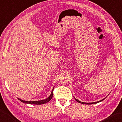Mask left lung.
Here are the masks:
<instances>
[{
    "label": "left lung",
    "instance_id": "left-lung-1",
    "mask_svg": "<svg viewBox=\"0 0 122 122\" xmlns=\"http://www.w3.org/2000/svg\"><path fill=\"white\" fill-rule=\"evenodd\" d=\"M74 98H75V97H74ZM105 98H104V99H102L101 100V101H98V102H80V101H79V100L75 98V99L76 101H77V102H78L79 103H81V104H86V105H91V104H96V103H98V102H102V101H104V100L105 99Z\"/></svg>",
    "mask_w": 122,
    "mask_h": 122
}]
</instances>
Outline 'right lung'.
Instances as JSON below:
<instances>
[{
	"mask_svg": "<svg viewBox=\"0 0 122 122\" xmlns=\"http://www.w3.org/2000/svg\"><path fill=\"white\" fill-rule=\"evenodd\" d=\"M54 89V87L52 89L51 94H50V96L47 98L45 99H43V100H41V101H24V100L20 99V98H17L18 100H20V102H21L25 104H34V105H41L43 104H45L47 103V102H49L51 100V99L53 97V90Z\"/></svg>",
	"mask_w": 122,
	"mask_h": 122,
	"instance_id": "1",
	"label": "right lung"
}]
</instances>
